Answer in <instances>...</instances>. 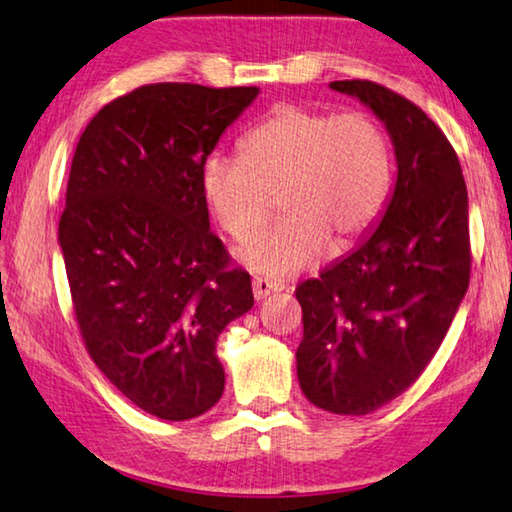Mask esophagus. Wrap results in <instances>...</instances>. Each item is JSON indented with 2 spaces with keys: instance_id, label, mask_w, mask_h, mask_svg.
Masks as SVG:
<instances>
[{
  "instance_id": "obj_1",
  "label": "esophagus",
  "mask_w": 512,
  "mask_h": 512,
  "mask_svg": "<svg viewBox=\"0 0 512 512\" xmlns=\"http://www.w3.org/2000/svg\"><path fill=\"white\" fill-rule=\"evenodd\" d=\"M251 288H254L256 299H265L267 295H272V292H279L286 286H283V283L276 281V279H267V276H254V281H251Z\"/></svg>"
}]
</instances>
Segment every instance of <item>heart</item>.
<instances>
[{
  "instance_id": "b5f03b06",
  "label": "heart",
  "mask_w": 512,
  "mask_h": 512,
  "mask_svg": "<svg viewBox=\"0 0 512 512\" xmlns=\"http://www.w3.org/2000/svg\"><path fill=\"white\" fill-rule=\"evenodd\" d=\"M392 145L365 111L333 113L281 104L240 140V154L213 152L201 188L217 224L233 240L256 236L276 211L286 215L242 249L251 270L290 276L329 251L356 245L385 211Z\"/></svg>"
}]
</instances>
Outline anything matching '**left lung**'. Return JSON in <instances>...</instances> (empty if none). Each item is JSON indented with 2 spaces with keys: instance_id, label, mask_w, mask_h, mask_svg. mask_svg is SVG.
I'll use <instances>...</instances> for the list:
<instances>
[{
  "instance_id": "8db88e82",
  "label": "left lung",
  "mask_w": 512,
  "mask_h": 512,
  "mask_svg": "<svg viewBox=\"0 0 512 512\" xmlns=\"http://www.w3.org/2000/svg\"><path fill=\"white\" fill-rule=\"evenodd\" d=\"M331 88L381 117L399 172L372 236L297 286V376L317 408L367 415L420 379L465 297L467 186L456 149L420 106L367 79Z\"/></svg>"
}]
</instances>
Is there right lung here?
<instances>
[{
  "mask_svg": "<svg viewBox=\"0 0 512 512\" xmlns=\"http://www.w3.org/2000/svg\"><path fill=\"white\" fill-rule=\"evenodd\" d=\"M256 86L149 83L81 133L58 222L83 345L124 397L161 420L224 392L222 329L254 306L251 276L208 229L201 167Z\"/></svg>",
  "mask_w": 512,
  "mask_h": 512,
  "instance_id": "add662e5",
  "label": "right lung"
}]
</instances>
